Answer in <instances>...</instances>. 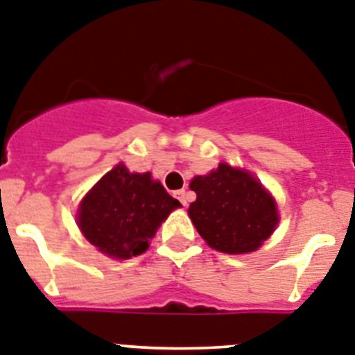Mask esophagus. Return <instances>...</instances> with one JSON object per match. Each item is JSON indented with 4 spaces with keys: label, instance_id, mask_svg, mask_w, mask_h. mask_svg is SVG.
Returning <instances> with one entry per match:
<instances>
[{
    "label": "esophagus",
    "instance_id": "esophagus-1",
    "mask_svg": "<svg viewBox=\"0 0 355 355\" xmlns=\"http://www.w3.org/2000/svg\"><path fill=\"white\" fill-rule=\"evenodd\" d=\"M175 195H177L178 200H180V204H182V206H187V198H189V195H187V191H184V189H180V191H177V193H175Z\"/></svg>",
    "mask_w": 355,
    "mask_h": 355
}]
</instances>
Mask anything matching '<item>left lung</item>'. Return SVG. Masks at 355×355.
I'll list each match as a JSON object with an SVG mask.
<instances>
[{
    "label": "left lung",
    "mask_w": 355,
    "mask_h": 355,
    "mask_svg": "<svg viewBox=\"0 0 355 355\" xmlns=\"http://www.w3.org/2000/svg\"><path fill=\"white\" fill-rule=\"evenodd\" d=\"M197 200L189 204V217L207 244L224 253L257 250L277 226V207L257 178L220 164L206 177L189 184Z\"/></svg>",
    "instance_id": "obj_1"
}]
</instances>
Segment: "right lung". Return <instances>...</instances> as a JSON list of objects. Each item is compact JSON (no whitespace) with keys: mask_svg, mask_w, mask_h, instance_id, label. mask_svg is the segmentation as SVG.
Segmentation results:
<instances>
[{"mask_svg":"<svg viewBox=\"0 0 355 355\" xmlns=\"http://www.w3.org/2000/svg\"><path fill=\"white\" fill-rule=\"evenodd\" d=\"M178 206L151 173H129L120 164L83 198L78 226L102 253L131 259L148 250L157 227Z\"/></svg>","mask_w":355,"mask_h":355,"instance_id":"1","label":"right lung"}]
</instances>
